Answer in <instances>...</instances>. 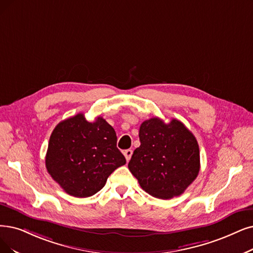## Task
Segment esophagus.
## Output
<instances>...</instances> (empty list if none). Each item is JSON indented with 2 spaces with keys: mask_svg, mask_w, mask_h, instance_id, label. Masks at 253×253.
<instances>
[{
  "mask_svg": "<svg viewBox=\"0 0 253 253\" xmlns=\"http://www.w3.org/2000/svg\"><path fill=\"white\" fill-rule=\"evenodd\" d=\"M124 155H125V157H126V161L128 162V161L130 160V158H132L133 150H132V149H126V150H125V151H124Z\"/></svg>",
  "mask_w": 253,
  "mask_h": 253,
  "instance_id": "1",
  "label": "esophagus"
}]
</instances>
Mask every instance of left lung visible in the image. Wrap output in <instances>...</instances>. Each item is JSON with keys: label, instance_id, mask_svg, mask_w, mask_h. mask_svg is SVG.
<instances>
[{"label": "left lung", "instance_id": "obj_1", "mask_svg": "<svg viewBox=\"0 0 253 253\" xmlns=\"http://www.w3.org/2000/svg\"><path fill=\"white\" fill-rule=\"evenodd\" d=\"M139 139L127 166L141 188L161 199L183 194L200 169L194 135L177 119L165 124L154 117L140 126Z\"/></svg>", "mask_w": 253, "mask_h": 253}]
</instances>
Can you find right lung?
<instances>
[{
  "label": "right lung",
  "instance_id": "right-lung-1",
  "mask_svg": "<svg viewBox=\"0 0 253 253\" xmlns=\"http://www.w3.org/2000/svg\"><path fill=\"white\" fill-rule=\"evenodd\" d=\"M114 128L103 117L93 123L79 113L59 123L49 137L45 156L47 172L67 194L92 196L109 175L126 164L116 147Z\"/></svg>",
  "mask_w": 253,
  "mask_h": 253
}]
</instances>
